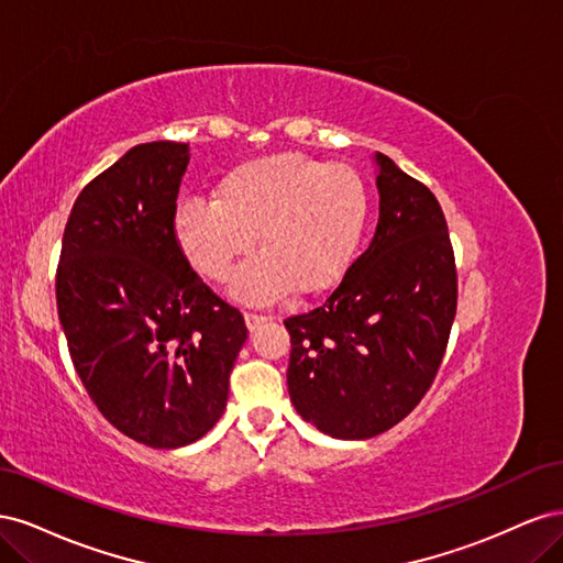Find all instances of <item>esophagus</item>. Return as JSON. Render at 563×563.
Returning a JSON list of instances; mask_svg holds the SVG:
<instances>
[{
	"mask_svg": "<svg viewBox=\"0 0 563 563\" xmlns=\"http://www.w3.org/2000/svg\"><path fill=\"white\" fill-rule=\"evenodd\" d=\"M244 321H246L249 331H255V329L261 327V323L269 321V317H265V314H255V312H246V314H244Z\"/></svg>",
	"mask_w": 563,
	"mask_h": 563,
	"instance_id": "1",
	"label": "esophagus"
}]
</instances>
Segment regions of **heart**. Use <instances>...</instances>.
<instances>
[{
  "mask_svg": "<svg viewBox=\"0 0 563 563\" xmlns=\"http://www.w3.org/2000/svg\"><path fill=\"white\" fill-rule=\"evenodd\" d=\"M371 195L345 164L275 152L232 166L213 201H183L174 234L185 258L211 282H225L258 240L261 255L232 282L242 302H275L288 291L327 294L347 275L364 240Z\"/></svg>",
  "mask_w": 563,
  "mask_h": 563,
  "instance_id": "obj_1",
  "label": "heart"
}]
</instances>
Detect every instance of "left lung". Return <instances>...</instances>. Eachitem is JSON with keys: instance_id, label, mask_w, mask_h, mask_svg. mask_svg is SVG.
<instances>
[{"instance_id": "8db88e82", "label": "left lung", "mask_w": 563, "mask_h": 563, "mask_svg": "<svg viewBox=\"0 0 563 563\" xmlns=\"http://www.w3.org/2000/svg\"><path fill=\"white\" fill-rule=\"evenodd\" d=\"M380 218L368 249L319 308L288 317V395L333 439L404 420L444 360L457 305L449 225L428 185L376 152Z\"/></svg>"}]
</instances>
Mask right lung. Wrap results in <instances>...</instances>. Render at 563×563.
<instances>
[{"label":"right lung","mask_w":563,"mask_h":563,"mask_svg":"<svg viewBox=\"0 0 563 563\" xmlns=\"http://www.w3.org/2000/svg\"><path fill=\"white\" fill-rule=\"evenodd\" d=\"M185 143L131 147L79 192L56 269L75 371L114 428L178 449L223 416L246 343L242 312L187 263L174 234Z\"/></svg>","instance_id":"add662e5"}]
</instances>
